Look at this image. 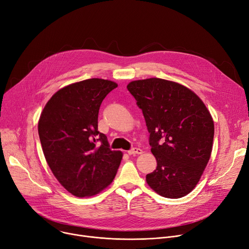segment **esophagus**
Returning a JSON list of instances; mask_svg holds the SVG:
<instances>
[{"label":"esophagus","mask_w":249,"mask_h":249,"mask_svg":"<svg viewBox=\"0 0 249 249\" xmlns=\"http://www.w3.org/2000/svg\"><path fill=\"white\" fill-rule=\"evenodd\" d=\"M142 153V151L140 148H133V149H130V150L127 151L128 155H137V154L140 155Z\"/></svg>","instance_id":"1"}]
</instances>
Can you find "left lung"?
Returning a JSON list of instances; mask_svg holds the SVG:
<instances>
[{"label": "left lung", "mask_w": 249, "mask_h": 249, "mask_svg": "<svg viewBox=\"0 0 249 249\" xmlns=\"http://www.w3.org/2000/svg\"><path fill=\"white\" fill-rule=\"evenodd\" d=\"M150 133L157 168L145 177L159 195L177 199L196 187L212 152L214 123L203 101L187 87L165 79L128 83Z\"/></svg>", "instance_id": "8db88e82"}]
</instances>
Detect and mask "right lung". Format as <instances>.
I'll return each instance as SVG.
<instances>
[{"label":"right lung","mask_w":249,"mask_h":249,"mask_svg":"<svg viewBox=\"0 0 249 249\" xmlns=\"http://www.w3.org/2000/svg\"><path fill=\"white\" fill-rule=\"evenodd\" d=\"M118 84L86 79L58 90L44 107L38 133L56 179L76 197L92 196L114 179L123 153L109 148L97 129L102 100Z\"/></svg>","instance_id":"1"}]
</instances>
